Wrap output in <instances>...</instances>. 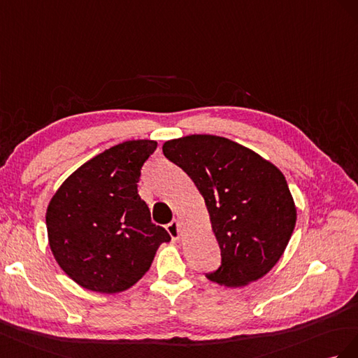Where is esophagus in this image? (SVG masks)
<instances>
[{"label":"esophagus","mask_w":358,"mask_h":358,"mask_svg":"<svg viewBox=\"0 0 358 358\" xmlns=\"http://www.w3.org/2000/svg\"><path fill=\"white\" fill-rule=\"evenodd\" d=\"M166 231L169 232V236L172 237V240H178V237H180V223H178V220H172L171 223H168Z\"/></svg>","instance_id":"34e87169"}]
</instances>
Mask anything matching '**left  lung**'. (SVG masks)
<instances>
[{
	"instance_id": "left-lung-1",
	"label": "left lung",
	"mask_w": 358,
	"mask_h": 358,
	"mask_svg": "<svg viewBox=\"0 0 358 358\" xmlns=\"http://www.w3.org/2000/svg\"><path fill=\"white\" fill-rule=\"evenodd\" d=\"M206 199L222 262L207 279L244 287L267 274L288 246L297 220L283 173L237 142L190 135L163 144Z\"/></svg>"
}]
</instances>
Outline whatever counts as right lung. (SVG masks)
Segmentation results:
<instances>
[{
  "label": "right lung",
  "instance_id": "add662e5",
  "mask_svg": "<svg viewBox=\"0 0 358 358\" xmlns=\"http://www.w3.org/2000/svg\"><path fill=\"white\" fill-rule=\"evenodd\" d=\"M157 142L126 141L93 157L61 185L46 211L49 246L80 287L126 291L151 267L165 228L151 222L138 193L141 169Z\"/></svg>",
  "mask_w": 358,
  "mask_h": 358
}]
</instances>
